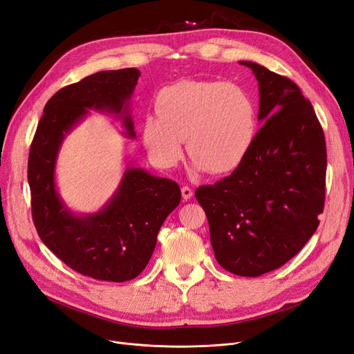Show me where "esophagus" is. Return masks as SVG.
<instances>
[{
	"label": "esophagus",
	"mask_w": 354,
	"mask_h": 354,
	"mask_svg": "<svg viewBox=\"0 0 354 354\" xmlns=\"http://www.w3.org/2000/svg\"><path fill=\"white\" fill-rule=\"evenodd\" d=\"M182 198H184V201H188V200H191L192 198V194H194V191L189 188V187H182Z\"/></svg>",
	"instance_id": "esophagus-1"
}]
</instances>
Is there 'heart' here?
Here are the masks:
<instances>
[{"label": "heart", "mask_w": 354, "mask_h": 354, "mask_svg": "<svg viewBox=\"0 0 354 354\" xmlns=\"http://www.w3.org/2000/svg\"><path fill=\"white\" fill-rule=\"evenodd\" d=\"M257 104L248 91L223 82L184 80L163 88L156 113L142 122L150 159L172 167L182 156V140L195 165L218 175L236 169L257 137Z\"/></svg>", "instance_id": "1"}]
</instances>
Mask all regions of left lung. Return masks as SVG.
<instances>
[{"instance_id": "obj_1", "label": "left lung", "mask_w": 354, "mask_h": 354, "mask_svg": "<svg viewBox=\"0 0 354 354\" xmlns=\"http://www.w3.org/2000/svg\"><path fill=\"white\" fill-rule=\"evenodd\" d=\"M263 127L232 175L203 185L195 198L205 212L217 263L258 277L292 259L317 232L325 203L326 147L322 127L300 88L251 61Z\"/></svg>"}]
</instances>
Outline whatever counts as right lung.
<instances>
[{"instance_id": "add662e5", "label": "right lung", "mask_w": 354, "mask_h": 354, "mask_svg": "<svg viewBox=\"0 0 354 354\" xmlns=\"http://www.w3.org/2000/svg\"><path fill=\"white\" fill-rule=\"evenodd\" d=\"M140 71L122 68L91 74L65 86L44 108L30 146L28 179L39 238L64 264L102 281L136 279L153 255L163 221L180 201L175 180L128 167L111 201L95 214H73L55 188V163L65 134L88 109L120 115L136 137L128 102Z\"/></svg>"}]
</instances>
